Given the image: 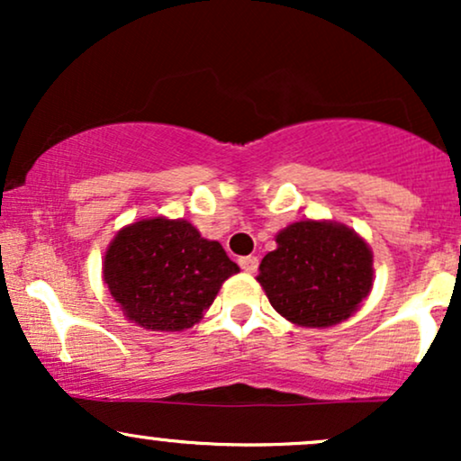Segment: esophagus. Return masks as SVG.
<instances>
[{"label": "esophagus", "mask_w": 461, "mask_h": 461, "mask_svg": "<svg viewBox=\"0 0 461 461\" xmlns=\"http://www.w3.org/2000/svg\"><path fill=\"white\" fill-rule=\"evenodd\" d=\"M238 264H240V268L245 273H256L258 271V258L256 256L240 258V260H238Z\"/></svg>", "instance_id": "1"}]
</instances>
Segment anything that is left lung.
<instances>
[{"label": "left lung", "mask_w": 461, "mask_h": 461, "mask_svg": "<svg viewBox=\"0 0 461 461\" xmlns=\"http://www.w3.org/2000/svg\"><path fill=\"white\" fill-rule=\"evenodd\" d=\"M260 282L275 312L297 327H333L351 319L373 288V251L356 230L305 219L275 236Z\"/></svg>", "instance_id": "8db88e82"}]
</instances>
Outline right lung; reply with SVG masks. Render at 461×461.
<instances>
[{
  "instance_id": "right-lung-1",
  "label": "right lung",
  "mask_w": 461,
  "mask_h": 461,
  "mask_svg": "<svg viewBox=\"0 0 461 461\" xmlns=\"http://www.w3.org/2000/svg\"><path fill=\"white\" fill-rule=\"evenodd\" d=\"M238 271L221 242L201 236L186 219L167 216L121 227L102 264L104 284L125 319L149 331L197 325Z\"/></svg>"
}]
</instances>
